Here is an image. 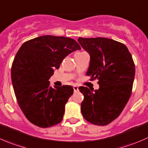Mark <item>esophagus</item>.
I'll return each mask as SVG.
<instances>
[{
  "label": "esophagus",
  "mask_w": 148,
  "mask_h": 148,
  "mask_svg": "<svg viewBox=\"0 0 148 148\" xmlns=\"http://www.w3.org/2000/svg\"><path fill=\"white\" fill-rule=\"evenodd\" d=\"M73 90H74V92H77V90H78V87L76 86H73Z\"/></svg>",
  "instance_id": "obj_1"
}]
</instances>
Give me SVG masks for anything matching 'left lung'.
<instances>
[{"label":"left lung","mask_w":148,"mask_h":148,"mask_svg":"<svg viewBox=\"0 0 148 148\" xmlns=\"http://www.w3.org/2000/svg\"><path fill=\"white\" fill-rule=\"evenodd\" d=\"M90 55L86 75L99 80L96 90L80 86L84 96L80 111L86 120L106 125L119 116L130 99L135 75L132 58L124 44L108 38L79 37Z\"/></svg>","instance_id":"1"}]
</instances>
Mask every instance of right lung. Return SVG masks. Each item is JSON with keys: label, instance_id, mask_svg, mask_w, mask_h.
<instances>
[{"label": "right lung", "instance_id": "right-lung-1", "mask_svg": "<svg viewBox=\"0 0 148 148\" xmlns=\"http://www.w3.org/2000/svg\"><path fill=\"white\" fill-rule=\"evenodd\" d=\"M80 49L71 38L50 35L27 41L18 49L12 64L11 80L18 105L32 124L46 128L62 121L73 88H53L49 80L65 57Z\"/></svg>", "mask_w": 148, "mask_h": 148}]
</instances>
